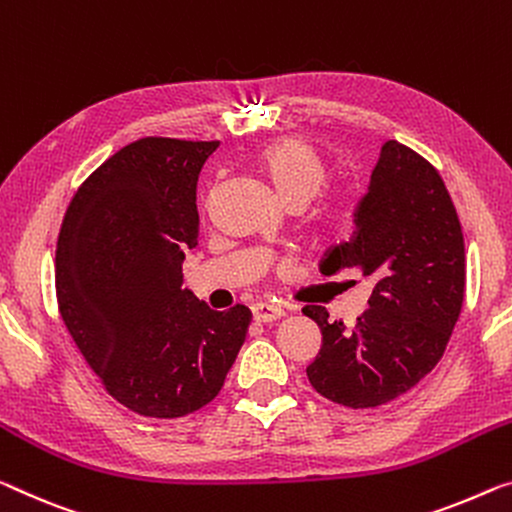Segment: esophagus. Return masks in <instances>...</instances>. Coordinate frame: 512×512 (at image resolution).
<instances>
[{
  "label": "esophagus",
  "mask_w": 512,
  "mask_h": 512,
  "mask_svg": "<svg viewBox=\"0 0 512 512\" xmlns=\"http://www.w3.org/2000/svg\"><path fill=\"white\" fill-rule=\"evenodd\" d=\"M251 316H254L256 322L265 325V322L279 320L283 316V309L281 306H272V304H254L251 306Z\"/></svg>",
  "instance_id": "obj_1"
}]
</instances>
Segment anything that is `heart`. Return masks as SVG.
Returning a JSON list of instances; mask_svg holds the SVG:
<instances>
[{
  "label": "heart",
  "mask_w": 512,
  "mask_h": 512,
  "mask_svg": "<svg viewBox=\"0 0 512 512\" xmlns=\"http://www.w3.org/2000/svg\"><path fill=\"white\" fill-rule=\"evenodd\" d=\"M256 171L270 190L277 194L283 206L311 203L327 183V162L311 141L300 137H286L272 141L256 155ZM352 201L348 196H334L322 210L327 226L343 229L352 219Z\"/></svg>",
  "instance_id": "b5f03b06"
}]
</instances>
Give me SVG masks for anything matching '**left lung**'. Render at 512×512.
<instances>
[{
	"instance_id": "1",
	"label": "left lung",
	"mask_w": 512,
	"mask_h": 512,
	"mask_svg": "<svg viewBox=\"0 0 512 512\" xmlns=\"http://www.w3.org/2000/svg\"><path fill=\"white\" fill-rule=\"evenodd\" d=\"M355 224L320 272L352 267L371 277V309L355 327L329 322L325 306L302 313L322 332L318 357L306 366L311 387L364 410L403 396L442 359L465 302V238L437 169L393 139L382 146Z\"/></svg>"
}]
</instances>
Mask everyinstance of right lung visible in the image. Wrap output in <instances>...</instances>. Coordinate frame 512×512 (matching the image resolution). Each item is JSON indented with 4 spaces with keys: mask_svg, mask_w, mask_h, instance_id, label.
<instances>
[{
    "mask_svg": "<svg viewBox=\"0 0 512 512\" xmlns=\"http://www.w3.org/2000/svg\"><path fill=\"white\" fill-rule=\"evenodd\" d=\"M219 141H132L84 180L57 242L59 311L109 396L155 419L208 405L251 311H212L183 288L199 238L196 183Z\"/></svg>",
    "mask_w": 512,
    "mask_h": 512,
    "instance_id": "right-lung-1",
    "label": "right lung"
}]
</instances>
